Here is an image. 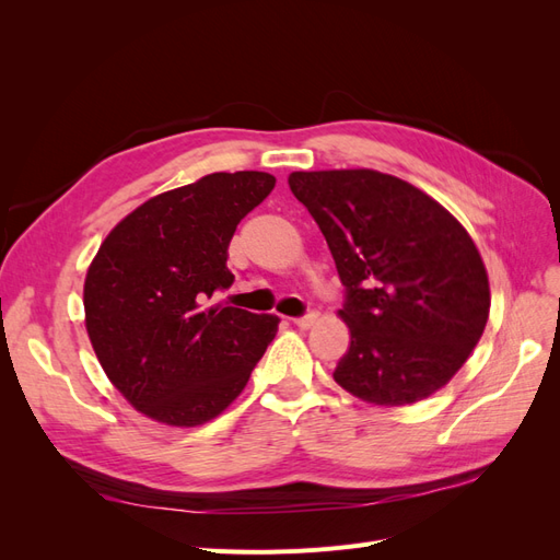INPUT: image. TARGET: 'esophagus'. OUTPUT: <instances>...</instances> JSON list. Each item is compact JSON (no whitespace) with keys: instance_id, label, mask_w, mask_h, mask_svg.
Here are the masks:
<instances>
[{"instance_id":"obj_1","label":"esophagus","mask_w":560,"mask_h":560,"mask_svg":"<svg viewBox=\"0 0 560 560\" xmlns=\"http://www.w3.org/2000/svg\"><path fill=\"white\" fill-rule=\"evenodd\" d=\"M317 319H319V313H317V311H308L306 315L296 317V319H294V325H296V327H301V329H308V327H313V325H315Z\"/></svg>"}]
</instances>
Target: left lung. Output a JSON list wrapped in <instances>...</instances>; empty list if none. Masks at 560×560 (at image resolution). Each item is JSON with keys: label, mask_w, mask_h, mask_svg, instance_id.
I'll list each match as a JSON object with an SVG mask.
<instances>
[{"label": "left lung", "mask_w": 560, "mask_h": 560, "mask_svg": "<svg viewBox=\"0 0 560 560\" xmlns=\"http://www.w3.org/2000/svg\"><path fill=\"white\" fill-rule=\"evenodd\" d=\"M346 287L350 348L334 381L371 404L430 397L483 334L490 290L469 233L409 182L376 171L292 173Z\"/></svg>", "instance_id": "8db88e82"}]
</instances>
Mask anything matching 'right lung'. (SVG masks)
Segmentation results:
<instances>
[{
	"mask_svg": "<svg viewBox=\"0 0 560 560\" xmlns=\"http://www.w3.org/2000/svg\"><path fill=\"white\" fill-rule=\"evenodd\" d=\"M257 171L212 173L130 212L93 259L83 308L105 374L135 409L194 428L243 393L276 338L278 315L206 308L229 290V245L273 191Z\"/></svg>",
	"mask_w": 560,
	"mask_h": 560,
	"instance_id": "1",
	"label": "right lung"
}]
</instances>
